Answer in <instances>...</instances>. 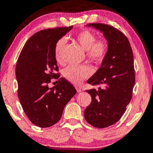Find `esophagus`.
<instances>
[{
	"label": "esophagus",
	"mask_w": 153,
	"mask_h": 153,
	"mask_svg": "<svg viewBox=\"0 0 153 153\" xmlns=\"http://www.w3.org/2000/svg\"><path fill=\"white\" fill-rule=\"evenodd\" d=\"M75 88H76V91H77V92H78V93H80V92H81V91H82V89L80 88L76 87Z\"/></svg>",
	"instance_id": "esophagus-1"
}]
</instances>
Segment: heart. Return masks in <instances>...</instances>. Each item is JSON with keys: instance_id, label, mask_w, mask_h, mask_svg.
Wrapping results in <instances>:
<instances>
[{"instance_id": "obj_1", "label": "heart", "mask_w": 153, "mask_h": 153, "mask_svg": "<svg viewBox=\"0 0 153 153\" xmlns=\"http://www.w3.org/2000/svg\"><path fill=\"white\" fill-rule=\"evenodd\" d=\"M76 39L86 50L87 58L96 65H101L106 59L108 53V44L103 39H96V35L88 29H84L76 34ZM66 43V38L61 37L54 46V55L57 61ZM93 70L88 65H71L62 71V76L68 81L75 85H79L85 79L91 76Z\"/></svg>"}]
</instances>
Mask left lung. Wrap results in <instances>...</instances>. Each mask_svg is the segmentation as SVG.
Masks as SVG:
<instances>
[{
	"label": "left lung",
	"instance_id": "1",
	"mask_svg": "<svg viewBox=\"0 0 153 153\" xmlns=\"http://www.w3.org/2000/svg\"><path fill=\"white\" fill-rule=\"evenodd\" d=\"M99 29L108 41V53L97 72L87 82L98 89L87 90L91 104L84 111L86 122L97 128L117 122L132 97L135 82L134 56L127 36L108 24H89Z\"/></svg>",
	"mask_w": 153,
	"mask_h": 153
}]
</instances>
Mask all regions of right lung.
Returning a JSON list of instances; mask_svg holds the SVG:
<instances>
[{"label": "right lung", "instance_id": "obj_1", "mask_svg": "<svg viewBox=\"0 0 153 153\" xmlns=\"http://www.w3.org/2000/svg\"><path fill=\"white\" fill-rule=\"evenodd\" d=\"M73 26L56 27L33 34L23 47L16 66L18 96L23 110L34 125L49 127L60 119L68 101L76 94L72 84L59 78L54 46ZM52 78L58 84L52 89Z\"/></svg>", "mask_w": 153, "mask_h": 153}]
</instances>
